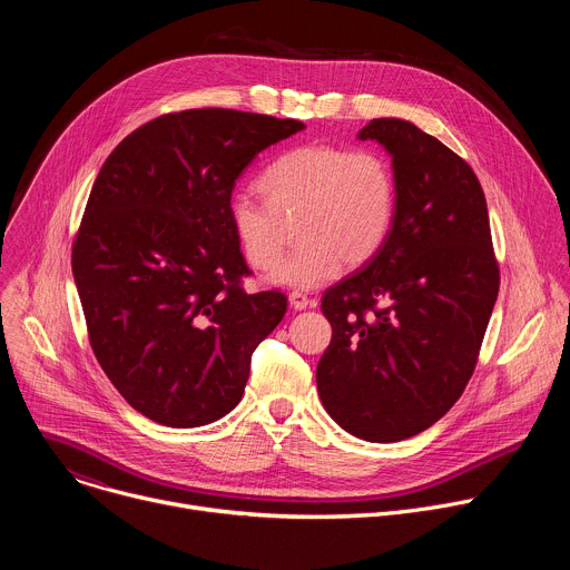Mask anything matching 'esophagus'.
Segmentation results:
<instances>
[{
  "label": "esophagus",
  "mask_w": 570,
  "mask_h": 570,
  "mask_svg": "<svg viewBox=\"0 0 570 570\" xmlns=\"http://www.w3.org/2000/svg\"><path fill=\"white\" fill-rule=\"evenodd\" d=\"M288 304H291L293 311H304L306 306H311V299H308L304 293H297V291H295V293L288 295Z\"/></svg>",
  "instance_id": "obj_1"
}]
</instances>
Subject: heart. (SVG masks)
Instances as JSON below:
<instances>
[{
  "instance_id": "1",
  "label": "heart",
  "mask_w": 570,
  "mask_h": 570,
  "mask_svg": "<svg viewBox=\"0 0 570 570\" xmlns=\"http://www.w3.org/2000/svg\"><path fill=\"white\" fill-rule=\"evenodd\" d=\"M265 203L238 191L227 216L248 264L272 268L283 249L279 219L298 216L301 246L268 273L275 286L311 291L334 279L343 264L356 268L376 257L396 216V180L376 150L304 144L282 153L262 174Z\"/></svg>"
}]
</instances>
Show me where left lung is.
I'll list each match as a JSON object with an SVG mask.
<instances>
[{
  "mask_svg": "<svg viewBox=\"0 0 570 570\" xmlns=\"http://www.w3.org/2000/svg\"><path fill=\"white\" fill-rule=\"evenodd\" d=\"M392 157L396 216L383 248L322 297L332 343L315 381L324 411L367 442L413 438L469 383L499 295L482 187L462 157L403 119L356 135Z\"/></svg>",
  "mask_w": 570,
  "mask_h": 570,
  "instance_id": "8db88e82",
  "label": "left lung"
}]
</instances>
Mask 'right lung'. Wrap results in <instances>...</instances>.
<instances>
[{
	"label": "right lung",
	"mask_w": 570,
	"mask_h": 570,
	"mask_svg": "<svg viewBox=\"0 0 570 570\" xmlns=\"http://www.w3.org/2000/svg\"><path fill=\"white\" fill-rule=\"evenodd\" d=\"M295 119L200 108L157 117L106 159L71 250L95 356L144 417L171 429L227 415L257 345L286 313L279 291L246 293L250 275L227 203Z\"/></svg>",
	"instance_id": "add662e5"
}]
</instances>
